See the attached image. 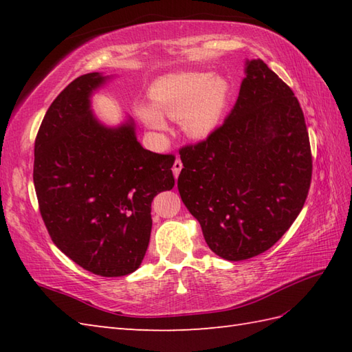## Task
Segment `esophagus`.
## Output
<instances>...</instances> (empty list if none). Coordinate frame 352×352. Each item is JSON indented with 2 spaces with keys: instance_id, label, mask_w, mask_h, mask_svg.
Wrapping results in <instances>:
<instances>
[{
  "instance_id": "1",
  "label": "esophagus",
  "mask_w": 352,
  "mask_h": 352,
  "mask_svg": "<svg viewBox=\"0 0 352 352\" xmlns=\"http://www.w3.org/2000/svg\"><path fill=\"white\" fill-rule=\"evenodd\" d=\"M182 168H183V163H182V160H180V159H175L174 164H172V172H174L175 178H177L178 175H180V170H182Z\"/></svg>"
}]
</instances>
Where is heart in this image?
Masks as SVG:
<instances>
[{"instance_id": "heart-1", "label": "heart", "mask_w": 352, "mask_h": 352, "mask_svg": "<svg viewBox=\"0 0 352 352\" xmlns=\"http://www.w3.org/2000/svg\"><path fill=\"white\" fill-rule=\"evenodd\" d=\"M151 104H139L136 113L153 130L164 129V118L180 119L183 130L192 138H206L219 124L226 110L230 85L208 72H180L157 80Z\"/></svg>"}]
</instances>
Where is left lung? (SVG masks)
Segmentation results:
<instances>
[{"instance_id": "1", "label": "left lung", "mask_w": 352, "mask_h": 352, "mask_svg": "<svg viewBox=\"0 0 352 352\" xmlns=\"http://www.w3.org/2000/svg\"><path fill=\"white\" fill-rule=\"evenodd\" d=\"M246 77L228 118L198 144L180 148L178 192L219 257H256L280 241L302 210L311 149L292 89L261 60Z\"/></svg>"}]
</instances>
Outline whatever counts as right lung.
Returning a JSON list of instances; mask_svg holds the SVG:
<instances>
[{
	"instance_id": "1",
	"label": "right lung",
	"mask_w": 352,
	"mask_h": 352,
	"mask_svg": "<svg viewBox=\"0 0 352 352\" xmlns=\"http://www.w3.org/2000/svg\"><path fill=\"white\" fill-rule=\"evenodd\" d=\"M106 78L85 74L52 101L34 140L33 182L57 248L89 272L122 276L145 257L151 203L174 188L175 155L142 148L131 121H96L89 98Z\"/></svg>"
}]
</instances>
